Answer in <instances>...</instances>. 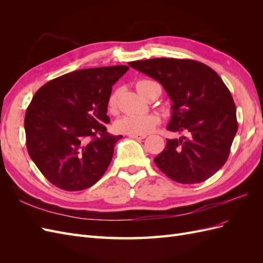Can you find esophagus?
Masks as SVG:
<instances>
[{"mask_svg":"<svg viewBox=\"0 0 263 263\" xmlns=\"http://www.w3.org/2000/svg\"><path fill=\"white\" fill-rule=\"evenodd\" d=\"M128 137L134 138V139H144L147 136H146V135H128Z\"/></svg>","mask_w":263,"mask_h":263,"instance_id":"esophagus-1","label":"esophagus"}]
</instances>
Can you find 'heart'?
Wrapping results in <instances>:
<instances>
[{"mask_svg": "<svg viewBox=\"0 0 263 263\" xmlns=\"http://www.w3.org/2000/svg\"><path fill=\"white\" fill-rule=\"evenodd\" d=\"M149 81L142 80L136 84L137 91L142 94L141 85ZM117 106V92L109 95L107 108L110 113H114ZM160 122V118L156 114L148 115H125L115 122V129L118 133L127 135H145L150 133Z\"/></svg>", "mask_w": 263, "mask_h": 263, "instance_id": "obj_1", "label": "heart"}]
</instances>
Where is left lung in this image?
<instances>
[{
	"label": "left lung",
	"instance_id": "obj_1",
	"mask_svg": "<svg viewBox=\"0 0 263 263\" xmlns=\"http://www.w3.org/2000/svg\"><path fill=\"white\" fill-rule=\"evenodd\" d=\"M128 65L163 86L172 101L166 129L184 134L166 139L154 159L156 165L183 184L211 178L225 164L238 129L236 105L221 78L190 59L154 58Z\"/></svg>",
	"mask_w": 263,
	"mask_h": 263
}]
</instances>
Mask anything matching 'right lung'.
<instances>
[{"instance_id": "obj_1", "label": "right lung", "mask_w": 263, "mask_h": 263, "mask_svg": "<svg viewBox=\"0 0 263 263\" xmlns=\"http://www.w3.org/2000/svg\"><path fill=\"white\" fill-rule=\"evenodd\" d=\"M127 66L76 70L39 89L25 114L31 160L53 185L81 191L94 185L112 161L123 136L106 132L112 86Z\"/></svg>"}]
</instances>
